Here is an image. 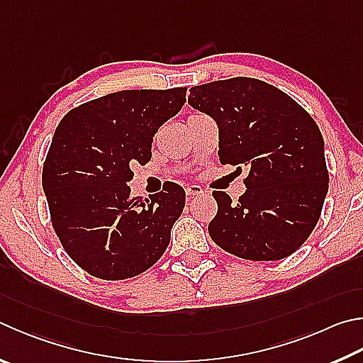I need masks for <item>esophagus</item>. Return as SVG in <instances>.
<instances>
[{
  "mask_svg": "<svg viewBox=\"0 0 363 363\" xmlns=\"http://www.w3.org/2000/svg\"><path fill=\"white\" fill-rule=\"evenodd\" d=\"M204 190H203V187H200V186H195V184H192V186H189L187 189H186V194L187 195H200V194H203Z\"/></svg>",
  "mask_w": 363,
  "mask_h": 363,
  "instance_id": "obj_1",
  "label": "esophagus"
}]
</instances>
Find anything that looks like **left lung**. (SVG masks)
Wrapping results in <instances>:
<instances>
[{
    "instance_id": "1",
    "label": "left lung",
    "mask_w": 363,
    "mask_h": 363,
    "mask_svg": "<svg viewBox=\"0 0 363 363\" xmlns=\"http://www.w3.org/2000/svg\"><path fill=\"white\" fill-rule=\"evenodd\" d=\"M189 104L219 127L220 163L249 168L238 201L213 192L211 238L246 260L294 254L318 223L328 190L324 138L314 118L284 91L252 77L195 85Z\"/></svg>"
}]
</instances>
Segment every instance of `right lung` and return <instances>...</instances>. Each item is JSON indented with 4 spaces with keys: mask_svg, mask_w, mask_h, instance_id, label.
<instances>
[{
    "mask_svg": "<svg viewBox=\"0 0 363 363\" xmlns=\"http://www.w3.org/2000/svg\"><path fill=\"white\" fill-rule=\"evenodd\" d=\"M186 87L122 90L62 118L43 168L52 225L63 249L95 278L118 281L150 268L167 250L186 204L181 186L131 196L135 164L152 157L162 125L186 103Z\"/></svg>",
    "mask_w": 363,
    "mask_h": 363,
    "instance_id": "add662e5",
    "label": "right lung"
}]
</instances>
